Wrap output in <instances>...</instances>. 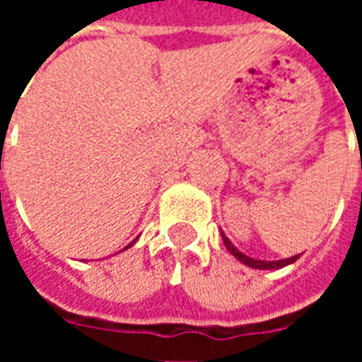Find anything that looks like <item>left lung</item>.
Instances as JSON below:
<instances>
[{"label": "left lung", "instance_id": "8db88e82", "mask_svg": "<svg viewBox=\"0 0 362 362\" xmlns=\"http://www.w3.org/2000/svg\"><path fill=\"white\" fill-rule=\"evenodd\" d=\"M223 243H225V246H227V250L235 256L236 259H240L244 266L248 267H254V269H277V267H285L288 266V264H293V262H296L298 259V256H293V258H287V259H279V262H264V259H254V258H248V256H244L243 252H238L233 246V243L228 240L227 236L223 235Z\"/></svg>", "mask_w": 362, "mask_h": 362}]
</instances>
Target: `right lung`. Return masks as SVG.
Here are the masks:
<instances>
[{"instance_id": "right-lung-1", "label": "right lung", "mask_w": 362, "mask_h": 362, "mask_svg": "<svg viewBox=\"0 0 362 362\" xmlns=\"http://www.w3.org/2000/svg\"><path fill=\"white\" fill-rule=\"evenodd\" d=\"M126 248H129V246H126Z\"/></svg>"}]
</instances>
